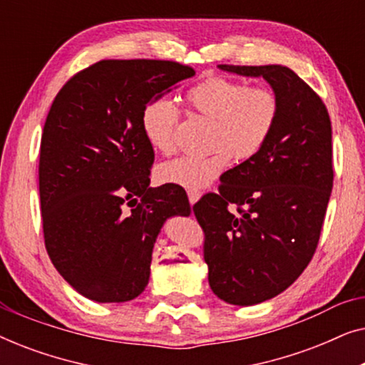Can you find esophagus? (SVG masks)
I'll return each instance as SVG.
<instances>
[{
	"mask_svg": "<svg viewBox=\"0 0 365 365\" xmlns=\"http://www.w3.org/2000/svg\"><path fill=\"white\" fill-rule=\"evenodd\" d=\"M187 197H189V202L196 204L199 201V197H201V192H199V191H189Z\"/></svg>",
	"mask_w": 365,
	"mask_h": 365,
	"instance_id": "obj_1",
	"label": "esophagus"
}]
</instances>
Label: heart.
I'll return each mask as SVG.
<instances>
[{
	"instance_id": "obj_1",
	"label": "heart",
	"mask_w": 365,
	"mask_h": 365,
	"mask_svg": "<svg viewBox=\"0 0 365 365\" xmlns=\"http://www.w3.org/2000/svg\"><path fill=\"white\" fill-rule=\"evenodd\" d=\"M186 103L194 113L212 119L211 148L206 156H181L158 168L164 184L199 191L219 178L229 156L249 159L261 151L276 128L281 101L267 86H247L239 79L211 76L186 91ZM179 109L166 98H154L141 113L144 138L154 151L169 154Z\"/></svg>"
}]
</instances>
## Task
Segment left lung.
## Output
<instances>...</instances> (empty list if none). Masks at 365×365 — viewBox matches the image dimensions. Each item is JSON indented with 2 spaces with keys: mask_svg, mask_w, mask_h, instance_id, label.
<instances>
[{
  "mask_svg": "<svg viewBox=\"0 0 365 365\" xmlns=\"http://www.w3.org/2000/svg\"><path fill=\"white\" fill-rule=\"evenodd\" d=\"M217 68L264 78L281 101L261 151L224 173L219 194H206L192 207L206 236L212 292L234 306H254L286 291L316 252L334 181L331 118L286 66Z\"/></svg>",
  "mask_w": 365,
  "mask_h": 365,
  "instance_id": "8db88e82",
  "label": "left lung"
}]
</instances>
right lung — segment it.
I'll use <instances>...</instances> for the list:
<instances>
[{
    "mask_svg": "<svg viewBox=\"0 0 365 365\" xmlns=\"http://www.w3.org/2000/svg\"><path fill=\"white\" fill-rule=\"evenodd\" d=\"M194 74L174 61L103 59L54 98L39 153L44 244L64 281L91 301L138 297L166 219L191 214L178 186L149 187L154 151L141 113Z\"/></svg>",
    "mask_w": 365,
    "mask_h": 365,
    "instance_id": "right-lung-1",
    "label": "right lung"
}]
</instances>
